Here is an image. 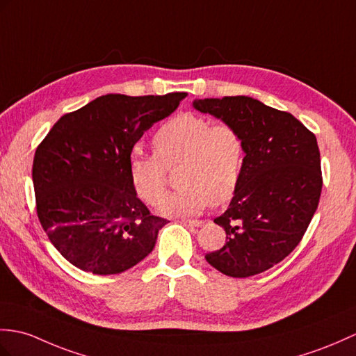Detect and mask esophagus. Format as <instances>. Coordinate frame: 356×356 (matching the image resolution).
<instances>
[{
  "mask_svg": "<svg viewBox=\"0 0 356 356\" xmlns=\"http://www.w3.org/2000/svg\"><path fill=\"white\" fill-rule=\"evenodd\" d=\"M185 222H186V225H189V226H193V227H200V226L204 225L203 220H186Z\"/></svg>",
  "mask_w": 356,
  "mask_h": 356,
  "instance_id": "1",
  "label": "esophagus"
}]
</instances>
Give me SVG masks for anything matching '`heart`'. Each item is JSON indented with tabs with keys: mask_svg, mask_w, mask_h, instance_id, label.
I'll return each mask as SVG.
<instances>
[{
	"mask_svg": "<svg viewBox=\"0 0 356 356\" xmlns=\"http://www.w3.org/2000/svg\"><path fill=\"white\" fill-rule=\"evenodd\" d=\"M153 148L154 154H131L129 176L136 194L156 204L166 186L164 168L179 165L177 181L181 188L159 204L167 216H197L209 203L221 206L236 194L245 144L232 124H213L202 115L181 113L156 131Z\"/></svg>",
	"mask_w": 356,
	"mask_h": 356,
	"instance_id": "b5f03b06",
	"label": "heart"
}]
</instances>
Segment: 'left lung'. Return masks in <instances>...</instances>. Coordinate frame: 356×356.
I'll use <instances>...</instances> for the list:
<instances>
[{"label": "left lung", "mask_w": 356, "mask_h": 356, "mask_svg": "<svg viewBox=\"0 0 356 356\" xmlns=\"http://www.w3.org/2000/svg\"><path fill=\"white\" fill-rule=\"evenodd\" d=\"M194 107L232 124L245 144L238 191L213 220L226 230V244L206 261L230 277L259 275L296 249L317 211L323 177L316 135L250 97L204 98Z\"/></svg>", "instance_id": "1"}]
</instances>
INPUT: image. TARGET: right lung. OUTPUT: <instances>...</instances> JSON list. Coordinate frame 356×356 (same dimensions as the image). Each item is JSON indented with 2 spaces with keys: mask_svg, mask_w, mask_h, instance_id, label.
Listing matches in <instances>:
<instances>
[{
  "mask_svg": "<svg viewBox=\"0 0 356 356\" xmlns=\"http://www.w3.org/2000/svg\"><path fill=\"white\" fill-rule=\"evenodd\" d=\"M186 95H102L65 113L38 145L31 170L38 218L72 266L118 275L153 250L168 221L138 198L129 161L144 131Z\"/></svg>",
  "mask_w": 356,
  "mask_h": 356,
  "instance_id": "right-lung-1",
  "label": "right lung"
}]
</instances>
